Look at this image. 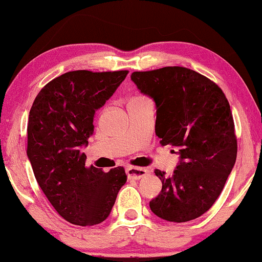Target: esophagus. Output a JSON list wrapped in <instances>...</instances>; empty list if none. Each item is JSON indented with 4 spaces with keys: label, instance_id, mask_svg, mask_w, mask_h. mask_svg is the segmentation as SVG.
<instances>
[{
    "label": "esophagus",
    "instance_id": "esophagus-1",
    "mask_svg": "<svg viewBox=\"0 0 262 262\" xmlns=\"http://www.w3.org/2000/svg\"><path fill=\"white\" fill-rule=\"evenodd\" d=\"M128 179H133V180H139L142 177H145L148 173V169L146 168H139V167H127L125 169Z\"/></svg>",
    "mask_w": 262,
    "mask_h": 262
}]
</instances>
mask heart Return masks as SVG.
I'll return each instance as SVG.
<instances>
[{
  "label": "heart",
  "instance_id": "obj_1",
  "mask_svg": "<svg viewBox=\"0 0 262 262\" xmlns=\"http://www.w3.org/2000/svg\"><path fill=\"white\" fill-rule=\"evenodd\" d=\"M135 99H140V98H135Z\"/></svg>",
  "mask_w": 262,
  "mask_h": 262
}]
</instances>
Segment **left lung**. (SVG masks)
Returning <instances> with one entry per match:
<instances>
[{
  "instance_id": "8db88e82",
  "label": "left lung",
  "mask_w": 262,
  "mask_h": 262,
  "mask_svg": "<svg viewBox=\"0 0 262 262\" xmlns=\"http://www.w3.org/2000/svg\"><path fill=\"white\" fill-rule=\"evenodd\" d=\"M130 78L155 101L161 144L180 156L171 177L155 169L162 191L150 202L152 213L171 223L196 219L215 203L236 163L230 104L219 85L181 66L137 71Z\"/></svg>"
}]
</instances>
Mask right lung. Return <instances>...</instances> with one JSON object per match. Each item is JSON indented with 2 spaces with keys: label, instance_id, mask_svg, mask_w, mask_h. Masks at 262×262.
Masks as SVG:
<instances>
[{
  "label": "right lung",
  "instance_id": "add662e5",
  "mask_svg": "<svg viewBox=\"0 0 262 262\" xmlns=\"http://www.w3.org/2000/svg\"><path fill=\"white\" fill-rule=\"evenodd\" d=\"M128 71H70L52 79L29 115L28 157L35 178L66 221L93 226L107 219L127 181L123 167L105 173L85 167L82 148L94 133L95 111L124 81Z\"/></svg>",
  "mask_w": 262,
  "mask_h": 262
}]
</instances>
